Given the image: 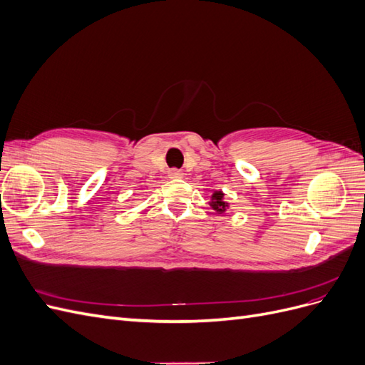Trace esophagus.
Instances as JSON below:
<instances>
[{
	"label": "esophagus",
	"mask_w": 365,
	"mask_h": 365,
	"mask_svg": "<svg viewBox=\"0 0 365 365\" xmlns=\"http://www.w3.org/2000/svg\"><path fill=\"white\" fill-rule=\"evenodd\" d=\"M182 176H184V173L181 170H178V169L169 170V178H172V180H181Z\"/></svg>",
	"instance_id": "34e87169"
}]
</instances>
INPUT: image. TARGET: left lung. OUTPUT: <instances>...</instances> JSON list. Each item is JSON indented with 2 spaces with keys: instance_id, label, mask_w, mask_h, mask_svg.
Masks as SVG:
<instances>
[{
  "instance_id": "8db88e82",
  "label": "left lung",
  "mask_w": 365,
  "mask_h": 365,
  "mask_svg": "<svg viewBox=\"0 0 365 365\" xmlns=\"http://www.w3.org/2000/svg\"><path fill=\"white\" fill-rule=\"evenodd\" d=\"M210 207L216 210L217 213H224L228 208V202L224 201V193L222 192H215L212 195V201H210Z\"/></svg>"
}]
</instances>
